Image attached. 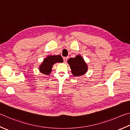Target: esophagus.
I'll return each instance as SVG.
<instances>
[{
    "instance_id": "1",
    "label": "esophagus",
    "mask_w": 130,
    "mask_h": 130,
    "mask_svg": "<svg viewBox=\"0 0 130 130\" xmlns=\"http://www.w3.org/2000/svg\"><path fill=\"white\" fill-rule=\"evenodd\" d=\"M68 60V58H67V57H64L63 58V60H64V63H66L67 61Z\"/></svg>"
}]
</instances>
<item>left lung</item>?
I'll return each mask as SVG.
<instances>
[{
    "label": "left lung",
    "mask_w": 130,
    "mask_h": 130,
    "mask_svg": "<svg viewBox=\"0 0 130 130\" xmlns=\"http://www.w3.org/2000/svg\"><path fill=\"white\" fill-rule=\"evenodd\" d=\"M71 69L72 74L75 76H81L87 71V66L82 57L80 55L70 58L67 61Z\"/></svg>",
    "instance_id": "obj_1"
}]
</instances>
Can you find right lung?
Masks as SVG:
<instances>
[{
    "mask_svg": "<svg viewBox=\"0 0 130 130\" xmlns=\"http://www.w3.org/2000/svg\"><path fill=\"white\" fill-rule=\"evenodd\" d=\"M63 59L60 55L55 56H49L44 59L42 64L40 66L39 70L42 73L49 75L51 72L52 67L55 63L63 62Z\"/></svg>",
    "mask_w": 130,
    "mask_h": 130,
    "instance_id": "obj_1",
    "label": "right lung"
}]
</instances>
